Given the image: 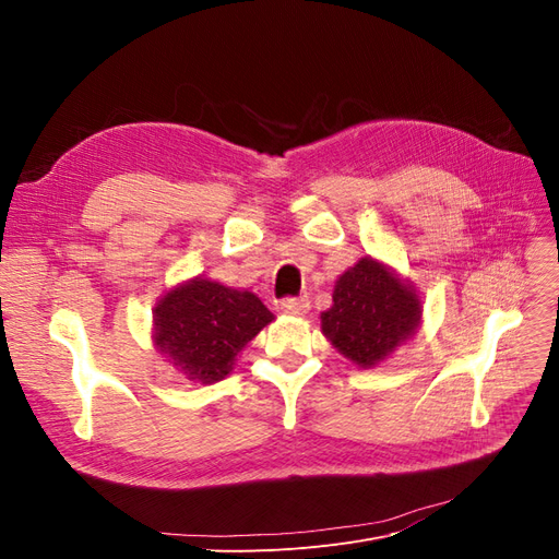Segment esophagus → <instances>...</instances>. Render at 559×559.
<instances>
[{"label": "esophagus", "mask_w": 559, "mask_h": 559, "mask_svg": "<svg viewBox=\"0 0 559 559\" xmlns=\"http://www.w3.org/2000/svg\"><path fill=\"white\" fill-rule=\"evenodd\" d=\"M310 308L308 296H286L282 298V310L286 314H306Z\"/></svg>", "instance_id": "34e87169"}]
</instances>
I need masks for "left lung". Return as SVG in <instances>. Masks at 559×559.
Returning a JSON list of instances; mask_svg holds the SVG:
<instances>
[{"label": "left lung", "instance_id": "obj_1", "mask_svg": "<svg viewBox=\"0 0 559 559\" xmlns=\"http://www.w3.org/2000/svg\"><path fill=\"white\" fill-rule=\"evenodd\" d=\"M421 317L411 284L373 259H361L335 282L321 331L347 359L370 368L415 333Z\"/></svg>", "mask_w": 559, "mask_h": 559}]
</instances>
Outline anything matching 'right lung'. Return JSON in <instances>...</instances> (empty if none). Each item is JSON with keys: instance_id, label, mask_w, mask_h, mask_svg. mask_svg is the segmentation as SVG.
Listing matches in <instances>:
<instances>
[{"instance_id": "1", "label": "right lung", "mask_w": 559, "mask_h": 559, "mask_svg": "<svg viewBox=\"0 0 559 559\" xmlns=\"http://www.w3.org/2000/svg\"><path fill=\"white\" fill-rule=\"evenodd\" d=\"M154 317L158 349L202 384L224 380L238 352L275 319L251 292L200 277L167 294Z\"/></svg>"}]
</instances>
